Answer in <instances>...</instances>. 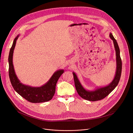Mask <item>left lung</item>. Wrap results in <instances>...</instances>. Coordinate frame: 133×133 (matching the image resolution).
Segmentation results:
<instances>
[{"instance_id": "8db88e82", "label": "left lung", "mask_w": 133, "mask_h": 133, "mask_svg": "<svg viewBox=\"0 0 133 133\" xmlns=\"http://www.w3.org/2000/svg\"><path fill=\"white\" fill-rule=\"evenodd\" d=\"M109 37L110 39L113 41L116 56V72L114 78L111 82L105 86L96 87L91 90L86 89L82 85L77 75L76 74L75 72H72L76 89L79 95L84 99L92 102L101 100L106 97L108 95H109L119 83L121 78L122 68V60L120 57V50L117 41L114 38V37L111 32L109 34Z\"/></svg>"}]
</instances>
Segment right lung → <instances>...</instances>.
<instances>
[{
  "label": "right lung",
  "instance_id": "1",
  "mask_svg": "<svg viewBox=\"0 0 133 133\" xmlns=\"http://www.w3.org/2000/svg\"><path fill=\"white\" fill-rule=\"evenodd\" d=\"M19 37V35H18L15 38L8 56L9 76L11 84L15 90L29 102L39 103L48 102L52 98L57 82L64 73V70L61 69L56 70L48 81L40 87H32L21 83L16 74L12 62L14 50Z\"/></svg>",
  "mask_w": 133,
  "mask_h": 133
}]
</instances>
